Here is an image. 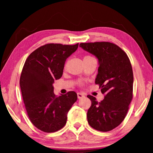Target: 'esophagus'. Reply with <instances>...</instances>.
Returning <instances> with one entry per match:
<instances>
[{"label":"esophagus","mask_w":153,"mask_h":153,"mask_svg":"<svg viewBox=\"0 0 153 153\" xmlns=\"http://www.w3.org/2000/svg\"><path fill=\"white\" fill-rule=\"evenodd\" d=\"M84 94H83V93H81V92L77 93V98H78L79 99H80V98H84Z\"/></svg>","instance_id":"1"}]
</instances>
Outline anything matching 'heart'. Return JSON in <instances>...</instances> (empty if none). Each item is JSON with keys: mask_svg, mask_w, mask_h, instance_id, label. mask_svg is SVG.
Segmentation results:
<instances>
[{"mask_svg": "<svg viewBox=\"0 0 153 153\" xmlns=\"http://www.w3.org/2000/svg\"><path fill=\"white\" fill-rule=\"evenodd\" d=\"M91 58H92V56H84V60H85V59H91Z\"/></svg>", "mask_w": 153, "mask_h": 153, "instance_id": "b5f03b06", "label": "heart"}]
</instances>
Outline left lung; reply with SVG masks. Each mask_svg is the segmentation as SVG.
Returning <instances> with one entry per match:
<instances>
[{
  "label": "left lung",
  "instance_id": "obj_1",
  "mask_svg": "<svg viewBox=\"0 0 153 153\" xmlns=\"http://www.w3.org/2000/svg\"><path fill=\"white\" fill-rule=\"evenodd\" d=\"M79 47L97 58L99 67L95 84L105 98L98 102L88 95L92 104L87 113L88 122L92 128L108 131L122 122L132 99L134 76L128 55L113 43H81Z\"/></svg>",
  "mask_w": 153,
  "mask_h": 153
}]
</instances>
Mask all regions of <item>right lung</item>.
I'll use <instances>...</instances> for the list:
<instances>
[{
	"label": "right lung",
	"mask_w": 153,
	"mask_h": 153,
	"mask_svg": "<svg viewBox=\"0 0 153 153\" xmlns=\"http://www.w3.org/2000/svg\"><path fill=\"white\" fill-rule=\"evenodd\" d=\"M78 47L48 44L35 50L25 61L20 77V88L28 117L45 132H55L66 124L67 113L77 99L74 91L54 94L53 83L63 75L66 59Z\"/></svg>",
	"instance_id": "1"
}]
</instances>
